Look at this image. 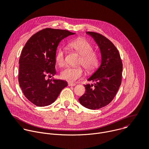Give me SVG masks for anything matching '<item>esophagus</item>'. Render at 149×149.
I'll list each match as a JSON object with an SVG mask.
<instances>
[{"label":"esophagus","instance_id":"esophagus-1","mask_svg":"<svg viewBox=\"0 0 149 149\" xmlns=\"http://www.w3.org/2000/svg\"><path fill=\"white\" fill-rule=\"evenodd\" d=\"M68 86H70V87H72V86H76L75 84L70 83V82H69V83L68 84Z\"/></svg>","mask_w":149,"mask_h":149}]
</instances>
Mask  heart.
<instances>
[{
    "instance_id": "b5f03b06",
    "label": "heart",
    "mask_w": 149,
    "mask_h": 149,
    "mask_svg": "<svg viewBox=\"0 0 149 149\" xmlns=\"http://www.w3.org/2000/svg\"><path fill=\"white\" fill-rule=\"evenodd\" d=\"M69 48L80 55L78 61V65H81L86 71L91 74L98 67L100 57L98 54L93 51V46L87 39L78 38L68 44ZM55 61L59 67L65 65V51L62 47L58 48L55 54ZM83 70L81 67H67L63 70L60 74L61 78L70 82H74L82 77Z\"/></svg>"
}]
</instances>
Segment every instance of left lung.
<instances>
[{"mask_svg": "<svg viewBox=\"0 0 149 149\" xmlns=\"http://www.w3.org/2000/svg\"><path fill=\"white\" fill-rule=\"evenodd\" d=\"M98 45L101 55V65L88 79L94 83L84 85L86 92L78 100L84 107L91 110L101 109L110 104L121 83L123 63L118 51L103 35L87 32Z\"/></svg>", "mask_w": 149, "mask_h": 149, "instance_id": "obj_1", "label": "left lung"}]
</instances>
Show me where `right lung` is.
<instances>
[{"label":"right lung","instance_id":"add662e5","mask_svg":"<svg viewBox=\"0 0 149 149\" xmlns=\"http://www.w3.org/2000/svg\"><path fill=\"white\" fill-rule=\"evenodd\" d=\"M74 34L67 30L46 28L32 35L24 46L19 61L18 81L24 95L35 105L51 104L68 86L65 81L46 79V77L56 74L55 54L59 42Z\"/></svg>","mask_w":149,"mask_h":149}]
</instances>
